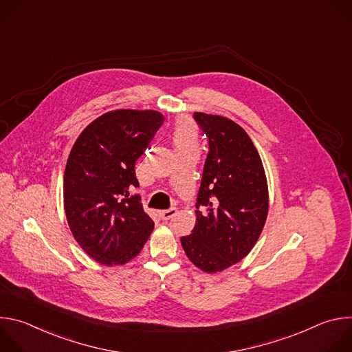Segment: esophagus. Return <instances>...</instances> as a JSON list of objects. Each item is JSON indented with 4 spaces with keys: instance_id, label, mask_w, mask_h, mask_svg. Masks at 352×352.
Segmentation results:
<instances>
[{
    "instance_id": "obj_1",
    "label": "esophagus",
    "mask_w": 352,
    "mask_h": 352,
    "mask_svg": "<svg viewBox=\"0 0 352 352\" xmlns=\"http://www.w3.org/2000/svg\"><path fill=\"white\" fill-rule=\"evenodd\" d=\"M175 214H177V209H175V208H171V209H167V210H160V212H159V216H160V219H162V220H164V221H167V220L173 219Z\"/></svg>"
}]
</instances>
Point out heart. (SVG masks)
I'll use <instances>...</instances> for the list:
<instances>
[{
	"instance_id": "heart-1",
	"label": "heart",
	"mask_w": 352,
	"mask_h": 352,
	"mask_svg": "<svg viewBox=\"0 0 352 352\" xmlns=\"http://www.w3.org/2000/svg\"><path fill=\"white\" fill-rule=\"evenodd\" d=\"M195 138V126L189 120H181L177 124L175 133H174V142L175 146H182L186 143H192Z\"/></svg>"
}]
</instances>
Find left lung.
Segmentation results:
<instances>
[{
    "mask_svg": "<svg viewBox=\"0 0 352 352\" xmlns=\"http://www.w3.org/2000/svg\"><path fill=\"white\" fill-rule=\"evenodd\" d=\"M193 118L208 138L209 153L196 224L181 243L196 267L216 273L242 261L256 243L269 212L267 179L254 142L238 124L205 113Z\"/></svg>",
    "mask_w": 352,
    "mask_h": 352,
    "instance_id": "1",
    "label": "left lung"
}]
</instances>
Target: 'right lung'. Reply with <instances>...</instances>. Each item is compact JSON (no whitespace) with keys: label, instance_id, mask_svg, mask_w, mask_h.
I'll use <instances>...</instances> for the list:
<instances>
[{"label":"right lung","instance_id":"add662e5","mask_svg":"<svg viewBox=\"0 0 352 352\" xmlns=\"http://www.w3.org/2000/svg\"><path fill=\"white\" fill-rule=\"evenodd\" d=\"M164 121L153 110L109 111L78 136L64 174V208L76 242L107 266L133 259L155 223L131 195L135 163Z\"/></svg>","mask_w":352,"mask_h":352}]
</instances>
